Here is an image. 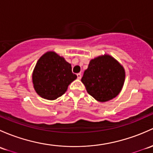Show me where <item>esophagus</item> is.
Returning <instances> with one entry per match:
<instances>
[{"mask_svg":"<svg viewBox=\"0 0 153 153\" xmlns=\"http://www.w3.org/2000/svg\"><path fill=\"white\" fill-rule=\"evenodd\" d=\"M77 77H78V79L80 80L81 78V77H82L81 74V73H78V74H77Z\"/></svg>","mask_w":153,"mask_h":153,"instance_id":"esophagus-1","label":"esophagus"}]
</instances>
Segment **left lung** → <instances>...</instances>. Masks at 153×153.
I'll return each mask as SVG.
<instances>
[{"instance_id": "obj_1", "label": "left lung", "mask_w": 153, "mask_h": 153, "mask_svg": "<svg viewBox=\"0 0 153 153\" xmlns=\"http://www.w3.org/2000/svg\"><path fill=\"white\" fill-rule=\"evenodd\" d=\"M125 78L123 66L111 56L104 54L90 61L81 82L90 95L97 101L104 102L120 94Z\"/></svg>"}]
</instances>
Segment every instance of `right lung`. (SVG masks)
<instances>
[{
    "mask_svg": "<svg viewBox=\"0 0 153 153\" xmlns=\"http://www.w3.org/2000/svg\"><path fill=\"white\" fill-rule=\"evenodd\" d=\"M77 78L71 64L54 51H48L39 59L32 73L33 88L38 95L54 100L67 91Z\"/></svg>",
    "mask_w": 153,
    "mask_h": 153,
    "instance_id": "obj_1",
    "label": "right lung"
}]
</instances>
